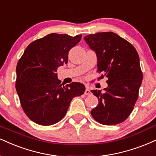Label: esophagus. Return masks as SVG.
Listing matches in <instances>:
<instances>
[{"label":"esophagus","mask_w":156,"mask_h":156,"mask_svg":"<svg viewBox=\"0 0 156 156\" xmlns=\"http://www.w3.org/2000/svg\"><path fill=\"white\" fill-rule=\"evenodd\" d=\"M90 94H91V92H90V90H89V88L86 87L85 91H84V95H90Z\"/></svg>","instance_id":"esophagus-1"}]
</instances>
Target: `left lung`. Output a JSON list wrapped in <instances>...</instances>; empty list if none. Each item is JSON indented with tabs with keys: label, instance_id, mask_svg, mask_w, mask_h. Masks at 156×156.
<instances>
[{
	"label": "left lung",
	"instance_id": "left-lung-1",
	"mask_svg": "<svg viewBox=\"0 0 156 156\" xmlns=\"http://www.w3.org/2000/svg\"><path fill=\"white\" fill-rule=\"evenodd\" d=\"M84 39L97 55V72L108 78L103 93L91 90L99 101L91 115L101 124H120L129 116L138 98L143 80L139 55L131 43L114 32L90 34Z\"/></svg>",
	"mask_w": 156,
	"mask_h": 156
}]
</instances>
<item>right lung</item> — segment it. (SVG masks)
Masks as SVG:
<instances>
[{"label": "right lung", "mask_w": 156, "mask_h": 156, "mask_svg": "<svg viewBox=\"0 0 156 156\" xmlns=\"http://www.w3.org/2000/svg\"><path fill=\"white\" fill-rule=\"evenodd\" d=\"M82 34L51 33L29 45L16 66V89L24 113L36 124L49 126L60 122L71 101L82 95L85 87L80 82L62 85L58 67L68 63L69 51Z\"/></svg>", "instance_id": "1"}]
</instances>
